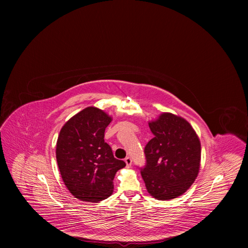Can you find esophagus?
Listing matches in <instances>:
<instances>
[{
    "mask_svg": "<svg viewBox=\"0 0 248 248\" xmlns=\"http://www.w3.org/2000/svg\"><path fill=\"white\" fill-rule=\"evenodd\" d=\"M124 162H125V164H126V167L127 168H129L132 166V163H133V161H132V158L131 157H126L125 159H124Z\"/></svg>",
    "mask_w": 248,
    "mask_h": 248,
    "instance_id": "obj_1",
    "label": "esophagus"
}]
</instances>
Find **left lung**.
Segmentation results:
<instances>
[{
	"label": "left lung",
	"instance_id": "1",
	"mask_svg": "<svg viewBox=\"0 0 248 248\" xmlns=\"http://www.w3.org/2000/svg\"><path fill=\"white\" fill-rule=\"evenodd\" d=\"M149 126L154 138L145 147L146 165L140 168L146 188L158 200L177 198L199 173V138L186 120L170 112L162 113Z\"/></svg>",
	"mask_w": 248,
	"mask_h": 248
}]
</instances>
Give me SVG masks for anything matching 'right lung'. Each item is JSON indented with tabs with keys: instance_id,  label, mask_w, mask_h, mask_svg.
<instances>
[{
	"instance_id": "obj_1",
	"label": "right lung",
	"mask_w": 248,
	"mask_h": 248,
	"mask_svg": "<svg viewBox=\"0 0 248 248\" xmlns=\"http://www.w3.org/2000/svg\"><path fill=\"white\" fill-rule=\"evenodd\" d=\"M111 117L89 107L65 124L58 136L56 159L69 192L77 199L99 202L113 192V179L125 163L113 157L104 141V132Z\"/></svg>"
}]
</instances>
